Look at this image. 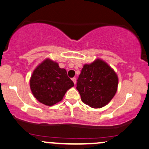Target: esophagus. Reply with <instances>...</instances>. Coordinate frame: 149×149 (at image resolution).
I'll use <instances>...</instances> for the list:
<instances>
[{
  "label": "esophagus",
  "instance_id": "34e87169",
  "mask_svg": "<svg viewBox=\"0 0 149 149\" xmlns=\"http://www.w3.org/2000/svg\"><path fill=\"white\" fill-rule=\"evenodd\" d=\"M72 81H73V83H74L75 84H76V78H72Z\"/></svg>",
  "mask_w": 149,
  "mask_h": 149
}]
</instances>
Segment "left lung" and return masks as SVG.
Masks as SVG:
<instances>
[{
  "mask_svg": "<svg viewBox=\"0 0 149 149\" xmlns=\"http://www.w3.org/2000/svg\"><path fill=\"white\" fill-rule=\"evenodd\" d=\"M81 100L93 108H101L112 100L117 91L118 79L115 71L101 59L85 64L77 80Z\"/></svg>",
  "mask_w": 149,
  "mask_h": 149,
  "instance_id": "8db88e82",
  "label": "left lung"
}]
</instances>
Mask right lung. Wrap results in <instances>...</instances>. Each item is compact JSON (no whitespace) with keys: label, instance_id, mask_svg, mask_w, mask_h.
Wrapping results in <instances>:
<instances>
[{"label":"right lung","instance_id":"obj_1","mask_svg":"<svg viewBox=\"0 0 149 149\" xmlns=\"http://www.w3.org/2000/svg\"><path fill=\"white\" fill-rule=\"evenodd\" d=\"M73 86L67 71L49 58L36 67L30 80V87L35 97L48 106L61 102L67 91Z\"/></svg>","mask_w":149,"mask_h":149}]
</instances>
